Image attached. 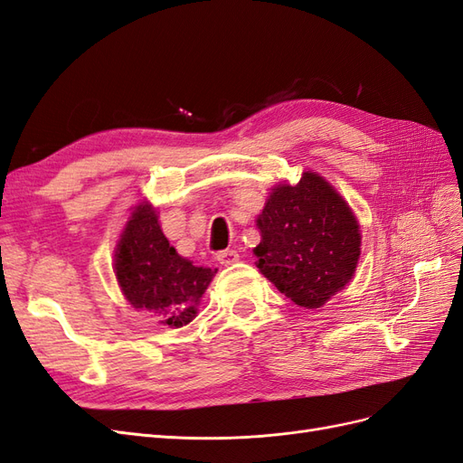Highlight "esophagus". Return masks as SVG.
I'll return each mask as SVG.
<instances>
[{"instance_id": "obj_1", "label": "esophagus", "mask_w": 463, "mask_h": 463, "mask_svg": "<svg viewBox=\"0 0 463 463\" xmlns=\"http://www.w3.org/2000/svg\"><path fill=\"white\" fill-rule=\"evenodd\" d=\"M216 259H218L220 264L230 266V264L240 260V253H237V250H233V249H226V250H220V253L216 255Z\"/></svg>"}]
</instances>
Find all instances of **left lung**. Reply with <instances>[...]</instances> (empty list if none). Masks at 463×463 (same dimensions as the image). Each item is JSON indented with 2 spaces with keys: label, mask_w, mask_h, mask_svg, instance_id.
Here are the masks:
<instances>
[{
  "label": "left lung",
  "mask_w": 463,
  "mask_h": 463,
  "mask_svg": "<svg viewBox=\"0 0 463 463\" xmlns=\"http://www.w3.org/2000/svg\"><path fill=\"white\" fill-rule=\"evenodd\" d=\"M257 226V269L296 305L318 309L354 278L359 223L322 175L305 172L298 185H276Z\"/></svg>",
  "instance_id": "obj_1"
}]
</instances>
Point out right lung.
<instances>
[{
  "instance_id": "1",
  "label": "right lung",
  "mask_w": 463,
  "mask_h": 463,
  "mask_svg": "<svg viewBox=\"0 0 463 463\" xmlns=\"http://www.w3.org/2000/svg\"><path fill=\"white\" fill-rule=\"evenodd\" d=\"M116 278L135 309L181 328L197 317V307L218 269L194 266L177 255L162 233L150 203L135 206L116 247Z\"/></svg>"
}]
</instances>
